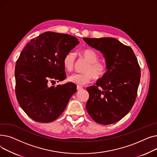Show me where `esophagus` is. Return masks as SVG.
<instances>
[{
    "instance_id": "34e87169",
    "label": "esophagus",
    "mask_w": 157,
    "mask_h": 157,
    "mask_svg": "<svg viewBox=\"0 0 157 157\" xmlns=\"http://www.w3.org/2000/svg\"><path fill=\"white\" fill-rule=\"evenodd\" d=\"M83 89V87H81V86H77V90H82Z\"/></svg>"
}]
</instances>
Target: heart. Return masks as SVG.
<instances>
[{"label": "heart", "mask_w": 157, "mask_h": 157, "mask_svg": "<svg viewBox=\"0 0 157 157\" xmlns=\"http://www.w3.org/2000/svg\"><path fill=\"white\" fill-rule=\"evenodd\" d=\"M81 55L88 62L84 69V73L74 74L68 78L71 83L78 86L85 85L92 81V78L95 80L102 78L107 72L106 65L98 61L99 56L93 49H85L80 52ZM75 63V56L72 53L66 54L63 59V65L65 69L68 72H72Z\"/></svg>", "instance_id": "b5f03b06"}]
</instances>
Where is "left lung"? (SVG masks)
Wrapping results in <instances>:
<instances>
[{"label": "left lung", "instance_id": "1", "mask_svg": "<svg viewBox=\"0 0 157 157\" xmlns=\"http://www.w3.org/2000/svg\"><path fill=\"white\" fill-rule=\"evenodd\" d=\"M83 40L100 51L105 59L107 72L96 86L86 88V109L95 122L107 125L116 123L132 108L137 94L141 70L132 49L112 37Z\"/></svg>", "mask_w": 157, "mask_h": 157}]
</instances>
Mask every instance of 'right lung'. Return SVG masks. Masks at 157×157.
<instances>
[{"instance_id":"1","label":"right lung","mask_w":157,"mask_h":157,"mask_svg":"<svg viewBox=\"0 0 157 157\" xmlns=\"http://www.w3.org/2000/svg\"><path fill=\"white\" fill-rule=\"evenodd\" d=\"M69 34L46 32L32 39L16 62L15 93L22 109L37 122L49 123L63 113L76 85L49 86L66 78L64 56L79 44Z\"/></svg>"}]
</instances>
